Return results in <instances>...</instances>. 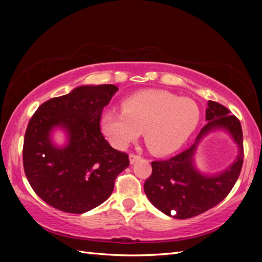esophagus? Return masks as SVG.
I'll use <instances>...</instances> for the list:
<instances>
[{"label": "esophagus", "mask_w": 262, "mask_h": 262, "mask_svg": "<svg viewBox=\"0 0 262 262\" xmlns=\"http://www.w3.org/2000/svg\"><path fill=\"white\" fill-rule=\"evenodd\" d=\"M140 159H141L140 155L134 154V153H130V154H129V161H130L132 164H134V163L136 162V161H138Z\"/></svg>", "instance_id": "1"}]
</instances>
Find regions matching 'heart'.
Here are the masks:
<instances>
[{
  "label": "heart",
  "instance_id": "1",
  "mask_svg": "<svg viewBox=\"0 0 262 262\" xmlns=\"http://www.w3.org/2000/svg\"><path fill=\"white\" fill-rule=\"evenodd\" d=\"M121 108L105 110L101 117L102 132L111 145L125 148L144 130L147 147L157 154L177 151L196 129L200 118L193 100L163 90L132 94Z\"/></svg>",
  "mask_w": 262,
  "mask_h": 262
}]
</instances>
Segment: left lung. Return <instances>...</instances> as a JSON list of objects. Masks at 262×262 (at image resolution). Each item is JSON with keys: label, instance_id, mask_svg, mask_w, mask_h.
<instances>
[{"label": "left lung", "instance_id": "obj_1", "mask_svg": "<svg viewBox=\"0 0 262 262\" xmlns=\"http://www.w3.org/2000/svg\"><path fill=\"white\" fill-rule=\"evenodd\" d=\"M206 124L192 145L173 158L153 161L152 174L144 183V191L155 207L178 220L191 219L220 204L234 187L243 164L241 122L223 104L207 102ZM216 127L229 130L238 144L239 155L230 168L213 177L198 172L193 166V154L200 140ZM175 210V215L170 211Z\"/></svg>", "mask_w": 262, "mask_h": 262}]
</instances>
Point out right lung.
Masks as SVG:
<instances>
[{"label": "right lung", "mask_w": 262, "mask_h": 262, "mask_svg": "<svg viewBox=\"0 0 262 262\" xmlns=\"http://www.w3.org/2000/svg\"><path fill=\"white\" fill-rule=\"evenodd\" d=\"M118 88L84 85L43 102L28 124L22 158L28 181L52 207L82 214L105 202L115 180L129 165L128 154L110 146L100 130L103 108ZM62 126L69 143L63 149L50 141Z\"/></svg>", "instance_id": "add662e5"}]
</instances>
